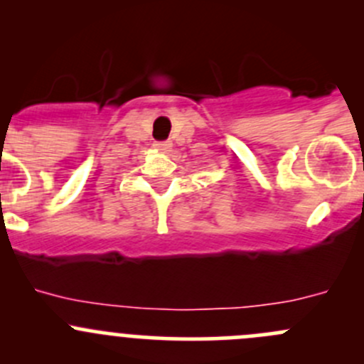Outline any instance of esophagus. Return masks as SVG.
<instances>
[{"mask_svg": "<svg viewBox=\"0 0 364 364\" xmlns=\"http://www.w3.org/2000/svg\"><path fill=\"white\" fill-rule=\"evenodd\" d=\"M153 146H155V148L161 153H167V151H171V149H172V142L171 141H160V142H155Z\"/></svg>", "mask_w": 364, "mask_h": 364, "instance_id": "34e87169", "label": "esophagus"}]
</instances>
